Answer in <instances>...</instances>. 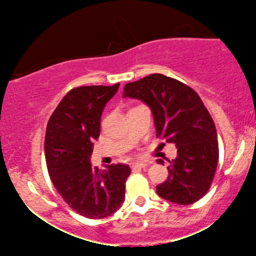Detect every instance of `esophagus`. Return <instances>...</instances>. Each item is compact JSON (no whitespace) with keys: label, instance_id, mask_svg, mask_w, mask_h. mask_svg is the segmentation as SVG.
<instances>
[{"label":"esophagus","instance_id":"obj_1","mask_svg":"<svg viewBox=\"0 0 256 256\" xmlns=\"http://www.w3.org/2000/svg\"><path fill=\"white\" fill-rule=\"evenodd\" d=\"M146 166H148V164L146 162H134L131 165L132 170H140V168H144Z\"/></svg>","mask_w":256,"mask_h":256}]
</instances>
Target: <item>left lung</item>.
I'll return each instance as SVG.
<instances>
[{"label": "left lung", "instance_id": "obj_1", "mask_svg": "<svg viewBox=\"0 0 256 256\" xmlns=\"http://www.w3.org/2000/svg\"><path fill=\"white\" fill-rule=\"evenodd\" d=\"M122 96L144 102L152 113L156 137L177 148V158L168 160V177L156 186L158 195L177 204L204 198L218 165L219 146L212 116L196 91L155 73L126 84Z\"/></svg>", "mask_w": 256, "mask_h": 256}]
</instances>
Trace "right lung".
I'll return each instance as SVG.
<instances>
[{"label":"right lung","instance_id":"1","mask_svg":"<svg viewBox=\"0 0 256 256\" xmlns=\"http://www.w3.org/2000/svg\"><path fill=\"white\" fill-rule=\"evenodd\" d=\"M119 85L74 88L61 100L46 125L44 152L49 177L64 202L89 219L106 218L122 207L131 173L125 164L100 171L90 162L102 112Z\"/></svg>","mask_w":256,"mask_h":256}]
</instances>
